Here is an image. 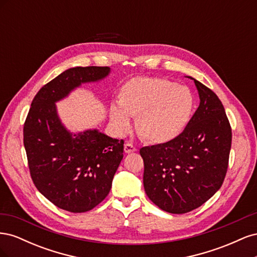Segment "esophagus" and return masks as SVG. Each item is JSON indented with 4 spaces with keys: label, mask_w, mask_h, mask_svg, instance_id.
<instances>
[{
    "label": "esophagus",
    "mask_w": 257,
    "mask_h": 257,
    "mask_svg": "<svg viewBox=\"0 0 257 257\" xmlns=\"http://www.w3.org/2000/svg\"><path fill=\"white\" fill-rule=\"evenodd\" d=\"M136 150H137L136 147L133 146L132 144H130V143L124 145V151H125V153H133V152H135Z\"/></svg>",
    "instance_id": "obj_1"
}]
</instances>
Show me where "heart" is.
<instances>
[{
	"label": "heart",
	"instance_id": "b5f03b06",
	"mask_svg": "<svg viewBox=\"0 0 257 257\" xmlns=\"http://www.w3.org/2000/svg\"><path fill=\"white\" fill-rule=\"evenodd\" d=\"M119 107L110 108V118L120 132L136 118V131L150 144H165L182 133L194 100L189 89L157 77H135L124 83L118 94Z\"/></svg>",
	"mask_w": 257,
	"mask_h": 257
}]
</instances>
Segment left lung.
Here are the masks:
<instances>
[{"instance_id": "obj_1", "label": "left lung", "mask_w": 257, "mask_h": 257, "mask_svg": "<svg viewBox=\"0 0 257 257\" xmlns=\"http://www.w3.org/2000/svg\"><path fill=\"white\" fill-rule=\"evenodd\" d=\"M191 79L200 103L182 133L139 151L148 197L162 210L176 214L200 207L221 188L231 147V127L220 98L205 84Z\"/></svg>"}]
</instances>
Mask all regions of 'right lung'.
<instances>
[{
  "label": "right lung",
  "mask_w": 257,
  "mask_h": 257,
  "mask_svg": "<svg viewBox=\"0 0 257 257\" xmlns=\"http://www.w3.org/2000/svg\"><path fill=\"white\" fill-rule=\"evenodd\" d=\"M109 72L108 66H85L60 74L37 92L23 125L33 183L53 205L69 212L89 211L106 198L123 159L124 141L96 130L71 134L61 124L54 103Z\"/></svg>",
  "instance_id": "add662e5"
}]
</instances>
